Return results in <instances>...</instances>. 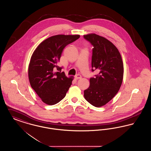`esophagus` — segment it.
<instances>
[{"mask_svg": "<svg viewBox=\"0 0 151 151\" xmlns=\"http://www.w3.org/2000/svg\"><path fill=\"white\" fill-rule=\"evenodd\" d=\"M75 78L76 79H80L81 78V75H80V74H77L76 76H75Z\"/></svg>", "mask_w": 151, "mask_h": 151, "instance_id": "1", "label": "esophagus"}]
</instances>
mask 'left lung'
I'll use <instances>...</instances> for the list:
<instances>
[{
    "mask_svg": "<svg viewBox=\"0 0 151 151\" xmlns=\"http://www.w3.org/2000/svg\"><path fill=\"white\" fill-rule=\"evenodd\" d=\"M84 37L93 46L92 70L99 71L95 78L89 80L90 86L84 91V96L91 105L100 108L118 92L123 78V63L116 47L105 37L95 33Z\"/></svg>",
    "mask_w": 151,
    "mask_h": 151,
    "instance_id": "left-lung-1",
    "label": "left lung"
}]
</instances>
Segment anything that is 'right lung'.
I'll return each mask as SVG.
<instances>
[{
    "instance_id": "1",
    "label": "right lung",
    "mask_w": 151,
    "mask_h": 151,
    "mask_svg": "<svg viewBox=\"0 0 151 151\" xmlns=\"http://www.w3.org/2000/svg\"><path fill=\"white\" fill-rule=\"evenodd\" d=\"M80 35H58L45 40L37 47L30 58L28 78L32 88L45 104L52 105L65 98L72 84L73 76L67 77L58 66L65 47Z\"/></svg>"
}]
</instances>
